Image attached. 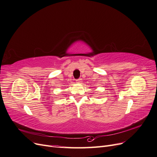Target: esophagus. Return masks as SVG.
<instances>
[{
	"mask_svg": "<svg viewBox=\"0 0 157 157\" xmlns=\"http://www.w3.org/2000/svg\"><path fill=\"white\" fill-rule=\"evenodd\" d=\"M82 81V78H79V79L76 80V82H77V83H81Z\"/></svg>",
	"mask_w": 157,
	"mask_h": 157,
	"instance_id": "1",
	"label": "esophagus"
}]
</instances>
